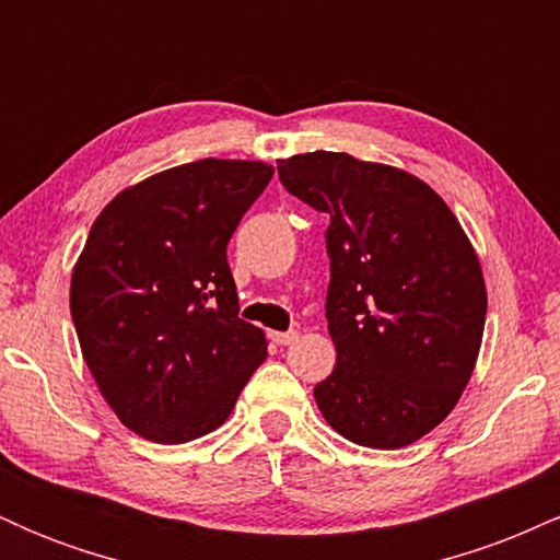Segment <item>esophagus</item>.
<instances>
[{"label":"esophagus","instance_id":"esophagus-1","mask_svg":"<svg viewBox=\"0 0 560 560\" xmlns=\"http://www.w3.org/2000/svg\"><path fill=\"white\" fill-rule=\"evenodd\" d=\"M271 339L276 345H292L298 339V331H271Z\"/></svg>","mask_w":560,"mask_h":560}]
</instances>
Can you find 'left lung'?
Masks as SVG:
<instances>
[{
	"mask_svg": "<svg viewBox=\"0 0 560 560\" xmlns=\"http://www.w3.org/2000/svg\"><path fill=\"white\" fill-rule=\"evenodd\" d=\"M289 195L331 218L326 294L337 363L313 395L334 432L397 450L447 419L477 365L487 287L445 199L347 152L279 160Z\"/></svg>",
	"mask_w": 560,
	"mask_h": 560,
	"instance_id": "obj_1",
	"label": "left lung"
}]
</instances>
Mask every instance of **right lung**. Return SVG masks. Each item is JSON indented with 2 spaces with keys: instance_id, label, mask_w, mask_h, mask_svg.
Wrapping results in <instances>:
<instances>
[{
  "instance_id": "right-lung-1",
  "label": "right lung",
  "mask_w": 560,
  "mask_h": 560,
  "mask_svg": "<svg viewBox=\"0 0 560 560\" xmlns=\"http://www.w3.org/2000/svg\"><path fill=\"white\" fill-rule=\"evenodd\" d=\"M273 176L260 160L205 158L115 195L70 279L83 361L120 423L182 445L229 419L266 361L240 318L226 244Z\"/></svg>"
}]
</instances>
